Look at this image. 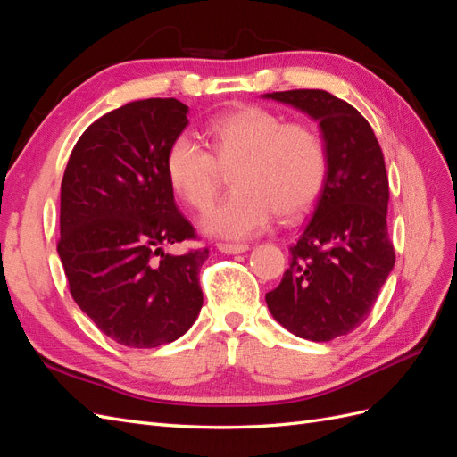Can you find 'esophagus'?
<instances>
[{
	"label": "esophagus",
	"instance_id": "1",
	"mask_svg": "<svg viewBox=\"0 0 457 457\" xmlns=\"http://www.w3.org/2000/svg\"><path fill=\"white\" fill-rule=\"evenodd\" d=\"M217 250L220 253H227V255H238V253H245L250 250V245L247 244H217Z\"/></svg>",
	"mask_w": 457,
	"mask_h": 457
}]
</instances>
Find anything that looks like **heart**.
Masks as SVG:
<instances>
[{
	"label": "heart",
	"instance_id": "b5f03b06",
	"mask_svg": "<svg viewBox=\"0 0 457 457\" xmlns=\"http://www.w3.org/2000/svg\"><path fill=\"white\" fill-rule=\"evenodd\" d=\"M205 135L210 150L188 135L175 137L165 154V175L175 196L202 212L217 196L220 171H232L234 190L200 219L210 237H257L276 213L295 219L320 196L329 165L328 146L309 123L245 106L215 118Z\"/></svg>",
	"mask_w": 457,
	"mask_h": 457
}]
</instances>
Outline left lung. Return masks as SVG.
I'll use <instances>...</instances> for the list:
<instances>
[{
	"mask_svg": "<svg viewBox=\"0 0 457 457\" xmlns=\"http://www.w3.org/2000/svg\"><path fill=\"white\" fill-rule=\"evenodd\" d=\"M262 96L318 121L329 160L312 219L289 247L292 262L282 282L265 299L274 320L294 336L331 341L366 320L395 267L383 152L366 118L328 91Z\"/></svg>",
	"mask_w": 457,
	"mask_h": 457,
	"instance_id": "1",
	"label": "left lung"
}]
</instances>
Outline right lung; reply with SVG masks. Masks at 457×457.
<instances>
[{
	"mask_svg": "<svg viewBox=\"0 0 457 457\" xmlns=\"http://www.w3.org/2000/svg\"><path fill=\"white\" fill-rule=\"evenodd\" d=\"M187 114L177 99L112 110L79 137L62 177L57 252L71 294L103 334L133 349L179 339L204 303L198 272L210 252L163 253L195 238L165 175Z\"/></svg>",
	"mask_w": 457,
	"mask_h": 457,
	"instance_id": "right-lung-1",
	"label": "right lung"
}]
</instances>
